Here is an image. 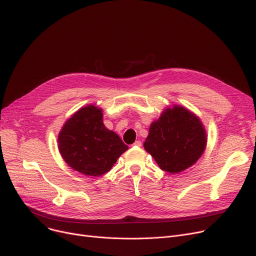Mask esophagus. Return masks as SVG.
<instances>
[{"label": "esophagus", "mask_w": 256, "mask_h": 256, "mask_svg": "<svg viewBox=\"0 0 256 256\" xmlns=\"http://www.w3.org/2000/svg\"><path fill=\"white\" fill-rule=\"evenodd\" d=\"M132 146H137V148H140V146H142V143H141V141L137 140V141H135V142H134V144H132Z\"/></svg>", "instance_id": "obj_1"}]
</instances>
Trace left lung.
Masks as SVG:
<instances>
[{
	"label": "left lung",
	"mask_w": 256,
	"mask_h": 256,
	"mask_svg": "<svg viewBox=\"0 0 256 256\" xmlns=\"http://www.w3.org/2000/svg\"><path fill=\"white\" fill-rule=\"evenodd\" d=\"M206 142L202 121L187 108L174 106L150 124L143 146L162 170L179 174L198 160Z\"/></svg>",
	"instance_id": "obj_1"
}]
</instances>
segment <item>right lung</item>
I'll return each instance as SVG.
<instances>
[{
    "instance_id": "add662e5",
    "label": "right lung",
    "mask_w": 256,
    "mask_h": 256,
    "mask_svg": "<svg viewBox=\"0 0 256 256\" xmlns=\"http://www.w3.org/2000/svg\"><path fill=\"white\" fill-rule=\"evenodd\" d=\"M62 159L74 170L99 176L113 168L128 146L102 121V110L88 104L66 121L58 135Z\"/></svg>"
}]
</instances>
